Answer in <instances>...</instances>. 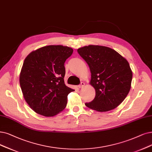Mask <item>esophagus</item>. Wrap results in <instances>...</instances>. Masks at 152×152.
I'll return each instance as SVG.
<instances>
[{
    "mask_svg": "<svg viewBox=\"0 0 152 152\" xmlns=\"http://www.w3.org/2000/svg\"><path fill=\"white\" fill-rule=\"evenodd\" d=\"M84 86H85V83H84V82H81V83L79 85V86H78V88H83Z\"/></svg>",
    "mask_w": 152,
    "mask_h": 152,
    "instance_id": "obj_1",
    "label": "esophagus"
}]
</instances>
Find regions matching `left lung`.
<instances>
[{
	"label": "left lung",
	"mask_w": 152,
	"mask_h": 152,
	"mask_svg": "<svg viewBox=\"0 0 152 152\" xmlns=\"http://www.w3.org/2000/svg\"><path fill=\"white\" fill-rule=\"evenodd\" d=\"M77 52L89 66L90 84L95 90V99L86 105L100 112L117 107L131 88L132 72L128 61L105 46L89 45L78 48Z\"/></svg>",
	"instance_id": "left-lung-1"
}]
</instances>
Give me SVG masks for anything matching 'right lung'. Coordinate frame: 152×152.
Returning <instances> with one entry per match:
<instances>
[{"mask_svg": "<svg viewBox=\"0 0 152 152\" xmlns=\"http://www.w3.org/2000/svg\"><path fill=\"white\" fill-rule=\"evenodd\" d=\"M71 47L48 45L30 52L24 60L19 77L23 98L32 110L45 117L63 111L67 96L74 91L64 83V63Z\"/></svg>", "mask_w": 152, "mask_h": 152, "instance_id": "add662e5", "label": "right lung"}]
</instances>
